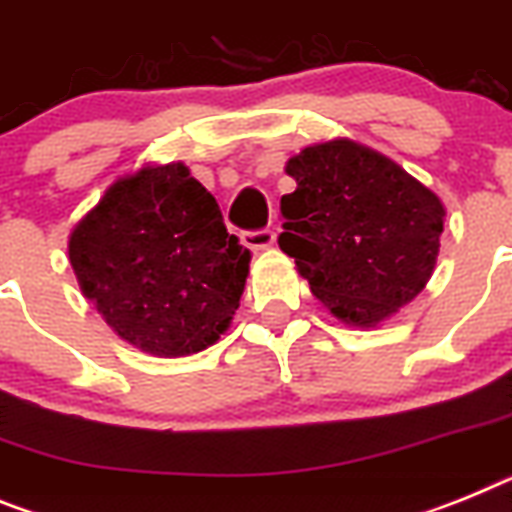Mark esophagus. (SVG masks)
Listing matches in <instances>:
<instances>
[{
	"mask_svg": "<svg viewBox=\"0 0 512 512\" xmlns=\"http://www.w3.org/2000/svg\"><path fill=\"white\" fill-rule=\"evenodd\" d=\"M274 230L264 227V230H243L240 233V243L246 248H253V251H261V248H269L274 246Z\"/></svg>",
	"mask_w": 512,
	"mask_h": 512,
	"instance_id": "esophagus-1",
	"label": "esophagus"
}]
</instances>
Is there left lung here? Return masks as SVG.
Returning <instances> with one entry per match:
<instances>
[{
  "instance_id": "left-lung-1",
  "label": "left lung",
  "mask_w": 512,
  "mask_h": 512,
  "mask_svg": "<svg viewBox=\"0 0 512 512\" xmlns=\"http://www.w3.org/2000/svg\"><path fill=\"white\" fill-rule=\"evenodd\" d=\"M279 248L336 318L375 326L414 300L438 259L445 209L404 168L349 142L290 157Z\"/></svg>"
}]
</instances>
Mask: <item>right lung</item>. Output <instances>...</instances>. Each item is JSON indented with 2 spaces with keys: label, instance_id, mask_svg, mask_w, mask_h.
<instances>
[{
  "label": "right lung",
  "instance_id": "1",
  "mask_svg": "<svg viewBox=\"0 0 512 512\" xmlns=\"http://www.w3.org/2000/svg\"><path fill=\"white\" fill-rule=\"evenodd\" d=\"M69 261L82 295L121 339L181 357L230 326L251 253L189 168L170 163L113 183L74 227Z\"/></svg>",
  "mask_w": 512,
  "mask_h": 512
}]
</instances>
